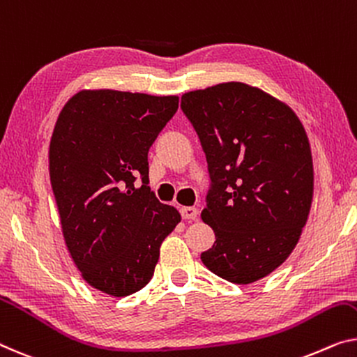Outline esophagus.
<instances>
[{
    "label": "esophagus",
    "instance_id": "obj_1",
    "mask_svg": "<svg viewBox=\"0 0 357 357\" xmlns=\"http://www.w3.org/2000/svg\"><path fill=\"white\" fill-rule=\"evenodd\" d=\"M181 215H183L184 220H195L197 215H199V210L195 206H183L181 208Z\"/></svg>",
    "mask_w": 357,
    "mask_h": 357
}]
</instances>
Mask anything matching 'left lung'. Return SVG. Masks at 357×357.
Listing matches in <instances>:
<instances>
[{
	"instance_id": "8db88e82",
	"label": "left lung",
	"mask_w": 357,
	"mask_h": 357,
	"mask_svg": "<svg viewBox=\"0 0 357 357\" xmlns=\"http://www.w3.org/2000/svg\"><path fill=\"white\" fill-rule=\"evenodd\" d=\"M181 109L213 183L200 216L216 241L202 261L232 284L263 279L294 252L311 211L314 168L305 126L280 99L242 82L184 93Z\"/></svg>"
}]
</instances>
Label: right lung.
Returning a JSON list of instances; mask_svg holds the SVG:
<instances>
[{"instance_id": "1", "label": "right lung", "mask_w": 357, "mask_h": 357, "mask_svg": "<svg viewBox=\"0 0 357 357\" xmlns=\"http://www.w3.org/2000/svg\"><path fill=\"white\" fill-rule=\"evenodd\" d=\"M178 104V96L82 89L56 120L47 160L62 236L82 278L102 294L146 287L181 221L147 185L149 149Z\"/></svg>"}]
</instances>
